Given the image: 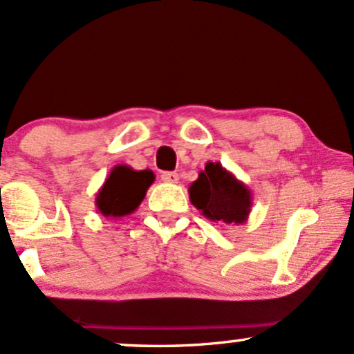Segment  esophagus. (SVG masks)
I'll return each mask as SVG.
<instances>
[{"label": "esophagus", "mask_w": 354, "mask_h": 354, "mask_svg": "<svg viewBox=\"0 0 354 354\" xmlns=\"http://www.w3.org/2000/svg\"><path fill=\"white\" fill-rule=\"evenodd\" d=\"M161 180H163L165 183H178L180 176H178V173H174V171H165L163 174H161Z\"/></svg>", "instance_id": "esophagus-1"}]
</instances>
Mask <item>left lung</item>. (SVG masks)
I'll return each mask as SVG.
<instances>
[{
    "mask_svg": "<svg viewBox=\"0 0 354 354\" xmlns=\"http://www.w3.org/2000/svg\"><path fill=\"white\" fill-rule=\"evenodd\" d=\"M189 201L205 218L225 225H243L253 206V193L221 163L208 161L189 185Z\"/></svg>",
    "mask_w": 354,
    "mask_h": 354,
    "instance_id": "1",
    "label": "left lung"
}]
</instances>
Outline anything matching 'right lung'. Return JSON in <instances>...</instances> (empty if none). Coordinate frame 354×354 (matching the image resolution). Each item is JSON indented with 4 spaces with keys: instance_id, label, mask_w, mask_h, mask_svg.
<instances>
[{
    "instance_id": "obj_1",
    "label": "right lung",
    "mask_w": 354,
    "mask_h": 354,
    "mask_svg": "<svg viewBox=\"0 0 354 354\" xmlns=\"http://www.w3.org/2000/svg\"><path fill=\"white\" fill-rule=\"evenodd\" d=\"M154 181L151 169L136 171L128 165H116L96 193V208L106 218H123L138 209Z\"/></svg>"
}]
</instances>
